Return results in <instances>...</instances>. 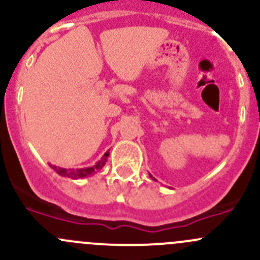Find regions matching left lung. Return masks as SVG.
I'll return each mask as SVG.
<instances>
[{"mask_svg": "<svg viewBox=\"0 0 260 260\" xmlns=\"http://www.w3.org/2000/svg\"><path fill=\"white\" fill-rule=\"evenodd\" d=\"M149 176H151V175H149ZM151 177H152V176H151Z\"/></svg>", "mask_w": 260, "mask_h": 260, "instance_id": "8db88e82", "label": "left lung"}]
</instances>
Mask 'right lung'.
I'll return each mask as SVG.
<instances>
[{"label": "right lung", "mask_w": 260, "mask_h": 260, "mask_svg": "<svg viewBox=\"0 0 260 260\" xmlns=\"http://www.w3.org/2000/svg\"><path fill=\"white\" fill-rule=\"evenodd\" d=\"M108 156H109V151L106 152V153L103 154V157H102L98 162H95V165H93L91 167H84V169H64V167L55 166V165H51V164H49V165L57 175H60V176L70 177V179H74V180L85 179V177L91 176V175L96 174L99 170L103 169V166L106 165Z\"/></svg>", "instance_id": "obj_1"}]
</instances>
